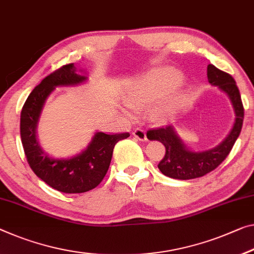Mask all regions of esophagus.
Listing matches in <instances>:
<instances>
[{"label": "esophagus", "instance_id": "34e87169", "mask_svg": "<svg viewBox=\"0 0 254 254\" xmlns=\"http://www.w3.org/2000/svg\"><path fill=\"white\" fill-rule=\"evenodd\" d=\"M132 136L134 137H136L139 140H142V142H144V140H146V132L144 131L143 129H140V128H136V129L132 131Z\"/></svg>", "mask_w": 254, "mask_h": 254}]
</instances>
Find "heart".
Segmentation results:
<instances>
[{
	"label": "heart",
	"mask_w": 254,
	"mask_h": 254,
	"mask_svg": "<svg viewBox=\"0 0 254 254\" xmlns=\"http://www.w3.org/2000/svg\"><path fill=\"white\" fill-rule=\"evenodd\" d=\"M183 81V73L170 67L158 68L144 73L131 81L126 87L125 99L131 107L151 108V117L162 123L171 118L185 100L184 92H174ZM128 115H132L128 108Z\"/></svg>",
	"instance_id": "heart-1"
}]
</instances>
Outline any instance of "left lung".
<instances>
[{
	"label": "left lung",
	"instance_id": "obj_1",
	"mask_svg": "<svg viewBox=\"0 0 254 254\" xmlns=\"http://www.w3.org/2000/svg\"><path fill=\"white\" fill-rule=\"evenodd\" d=\"M206 75L212 86H218L228 95L235 112V122L227 137L219 145L204 151L190 150L171 125L147 131V138L159 140L166 147V154L159 162L158 168L163 175L170 178L186 181L209 174L224 161L240 136L243 126L244 108L235 80L229 73L221 71L213 64L208 65Z\"/></svg>",
	"mask_w": 254,
	"mask_h": 254
}]
</instances>
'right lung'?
<instances>
[{
	"label": "right lung",
	"mask_w": 254,
	"mask_h": 254,
	"mask_svg": "<svg viewBox=\"0 0 254 254\" xmlns=\"http://www.w3.org/2000/svg\"><path fill=\"white\" fill-rule=\"evenodd\" d=\"M86 80V76L78 75L73 64H65L33 89L21 110L20 136L27 161L38 178L62 193L95 189L107 174L116 144L129 137V132L108 135L96 131L86 149L71 158H53L42 149L36 130L46 99L56 87L77 86Z\"/></svg>",
	"instance_id": "right-lung-1"
}]
</instances>
